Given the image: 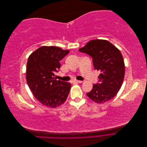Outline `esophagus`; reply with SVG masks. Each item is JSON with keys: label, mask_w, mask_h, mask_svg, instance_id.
<instances>
[{"label": "esophagus", "mask_w": 147, "mask_h": 147, "mask_svg": "<svg viewBox=\"0 0 147 147\" xmlns=\"http://www.w3.org/2000/svg\"><path fill=\"white\" fill-rule=\"evenodd\" d=\"M83 81H80V80H74L73 83H82Z\"/></svg>", "instance_id": "obj_1"}]
</instances>
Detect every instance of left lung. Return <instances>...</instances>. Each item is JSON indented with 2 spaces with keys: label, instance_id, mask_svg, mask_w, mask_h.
Instances as JSON below:
<instances>
[{
  "label": "left lung",
  "instance_id": "8db88e82",
  "mask_svg": "<svg viewBox=\"0 0 147 147\" xmlns=\"http://www.w3.org/2000/svg\"><path fill=\"white\" fill-rule=\"evenodd\" d=\"M92 58L93 65L100 74L99 82L86 94L96 103H104L117 95L123 84L125 72L123 57L118 49L105 40H92L79 49Z\"/></svg>",
  "mask_w": 147,
  "mask_h": 147
}]
</instances>
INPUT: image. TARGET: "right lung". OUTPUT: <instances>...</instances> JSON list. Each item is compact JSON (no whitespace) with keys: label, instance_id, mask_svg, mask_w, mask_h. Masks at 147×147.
Returning <instances> with one entry per match:
<instances>
[{"label":"right lung","instance_id":"add662e5","mask_svg":"<svg viewBox=\"0 0 147 147\" xmlns=\"http://www.w3.org/2000/svg\"><path fill=\"white\" fill-rule=\"evenodd\" d=\"M69 53L59 47L43 46L31 54L26 67V80L32 94L42 104L55 108L64 104L71 84L56 80L60 61Z\"/></svg>","mask_w":147,"mask_h":147}]
</instances>
